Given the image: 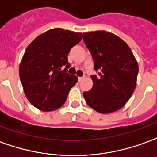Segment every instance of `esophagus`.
I'll return each mask as SVG.
<instances>
[{"label":"esophagus","mask_w":157,"mask_h":157,"mask_svg":"<svg viewBox=\"0 0 157 157\" xmlns=\"http://www.w3.org/2000/svg\"><path fill=\"white\" fill-rule=\"evenodd\" d=\"M84 78H85V77H84V76H82V77H78V81H79V82H82V81H83V80H84Z\"/></svg>","instance_id":"esophagus-1"}]
</instances>
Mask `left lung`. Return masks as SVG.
<instances>
[{
  "label": "left lung",
  "instance_id": "1",
  "mask_svg": "<svg viewBox=\"0 0 157 157\" xmlns=\"http://www.w3.org/2000/svg\"><path fill=\"white\" fill-rule=\"evenodd\" d=\"M92 54L94 86L83 96L91 108L102 114L117 111L129 100L135 89L139 65L128 44L112 33L98 30L83 33Z\"/></svg>",
  "mask_w": 157,
  "mask_h": 157
}]
</instances>
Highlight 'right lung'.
<instances>
[{"instance_id":"1","label":"right lung","mask_w":157,"mask_h":157,"mask_svg":"<svg viewBox=\"0 0 157 157\" xmlns=\"http://www.w3.org/2000/svg\"><path fill=\"white\" fill-rule=\"evenodd\" d=\"M82 36V33L52 29L28 46L19 66V77L25 96L36 108L52 111L66 101L69 91L78 81L77 76L67 73L71 67L67 56Z\"/></svg>"}]
</instances>
